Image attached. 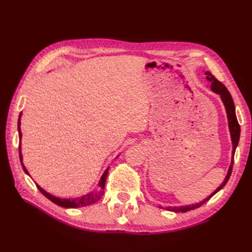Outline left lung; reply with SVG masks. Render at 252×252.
Returning <instances> with one entry per match:
<instances>
[{"label":"left lung","instance_id":"obj_1","mask_svg":"<svg viewBox=\"0 0 252 252\" xmlns=\"http://www.w3.org/2000/svg\"><path fill=\"white\" fill-rule=\"evenodd\" d=\"M207 74V80L209 82H211V89L213 92L218 93L219 95L221 96V98L224 103V106H225V109H226V114H227V118H228V126H229V131H231V136H232V143H233V158H232V163H231V167L228 169V172L225 180H224L223 183L220 185V187H218V189L212 192V194L209 196L208 198H206L205 200L200 201L199 203H196V205H191V206H185V207H168L167 210L169 211H174V212H187L189 210H192V209H196V208H199L200 206H202L203 203L206 201H208L210 198L220 190L221 189H223L224 185L227 183V181L229 179V176L232 174V170H233V163H234V154H235V149H236L237 145H238V142H239V136H240V126L237 121V118H236V114H235V105H234V100L232 98V95L231 93L228 92L227 89L225 88V85L223 83H221L219 81L218 79H216L215 77L212 76L211 72H206Z\"/></svg>","mask_w":252,"mask_h":252}]
</instances>
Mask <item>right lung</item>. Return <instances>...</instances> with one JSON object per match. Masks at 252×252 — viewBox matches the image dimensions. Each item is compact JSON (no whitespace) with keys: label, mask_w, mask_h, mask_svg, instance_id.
Instances as JSON below:
<instances>
[{"label":"right lung","mask_w":252,"mask_h":252,"mask_svg":"<svg viewBox=\"0 0 252 252\" xmlns=\"http://www.w3.org/2000/svg\"><path fill=\"white\" fill-rule=\"evenodd\" d=\"M20 116L19 115V120H18V133H19V140L21 138V131H20ZM19 158L21 161V165H23V169L25 172L28 174V171L25 168V165L23 164V158H21V152H20V144H19ZM107 174H108V169L105 171V173L101 176V179L99 181V190H96L94 192H90V194L85 195L83 197H79V198H73V199H62V198H57L50 195L49 192H46L44 189H42L39 185H36L37 189H39L42 194H43L46 198H49L51 201H53L54 203H56L57 206H61L63 208H81V207H85V206H90L93 205L96 201H98L101 196L104 195V189H105V183H106V178Z\"/></svg>","instance_id":"right-lung-1"}]
</instances>
